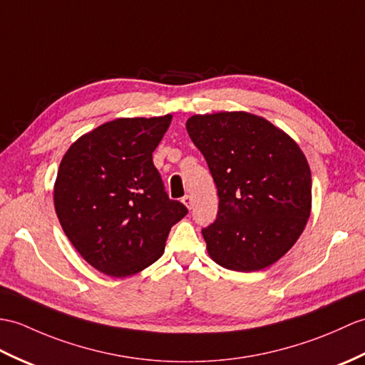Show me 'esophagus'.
Returning <instances> with one entry per match:
<instances>
[{"instance_id":"obj_1","label":"esophagus","mask_w":365,"mask_h":365,"mask_svg":"<svg viewBox=\"0 0 365 365\" xmlns=\"http://www.w3.org/2000/svg\"><path fill=\"white\" fill-rule=\"evenodd\" d=\"M182 202L185 203L186 208H188V210H191L192 205H194V200H192V197L190 196V194H185V196L182 197Z\"/></svg>"}]
</instances>
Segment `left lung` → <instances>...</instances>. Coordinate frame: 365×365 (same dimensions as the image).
Instances as JSON below:
<instances>
[{
  "mask_svg": "<svg viewBox=\"0 0 365 365\" xmlns=\"http://www.w3.org/2000/svg\"><path fill=\"white\" fill-rule=\"evenodd\" d=\"M186 130L217 188L216 221L202 228L210 257L240 272L270 266L309 217L307 157L274 124L245 112L194 115Z\"/></svg>",
  "mask_w": 365,
  "mask_h": 365,
  "instance_id": "obj_1",
  "label": "left lung"
}]
</instances>
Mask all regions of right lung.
Masks as SVG:
<instances>
[{
  "instance_id": "add662e5",
  "label": "right lung",
  "mask_w": 365,
  "mask_h": 365,
  "mask_svg": "<svg viewBox=\"0 0 365 365\" xmlns=\"http://www.w3.org/2000/svg\"><path fill=\"white\" fill-rule=\"evenodd\" d=\"M173 116L120 118L68 149L54 185L65 235L87 262L110 277L146 269L165 252L171 227L188 213L171 200L152 152Z\"/></svg>"
}]
</instances>
